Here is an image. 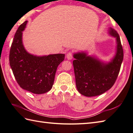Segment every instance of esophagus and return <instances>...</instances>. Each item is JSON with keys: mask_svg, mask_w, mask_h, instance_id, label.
<instances>
[{"mask_svg": "<svg viewBox=\"0 0 133 133\" xmlns=\"http://www.w3.org/2000/svg\"><path fill=\"white\" fill-rule=\"evenodd\" d=\"M73 58V55L71 52H68L66 54V58L68 60H71Z\"/></svg>", "mask_w": 133, "mask_h": 133, "instance_id": "obj_1", "label": "esophagus"}]
</instances>
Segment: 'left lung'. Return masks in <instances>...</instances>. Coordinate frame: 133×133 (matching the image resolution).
I'll use <instances>...</instances> for the list:
<instances>
[{
	"mask_svg": "<svg viewBox=\"0 0 133 133\" xmlns=\"http://www.w3.org/2000/svg\"><path fill=\"white\" fill-rule=\"evenodd\" d=\"M109 35L116 39V51L109 61H105L86 51L74 53V72L77 91L83 96L94 97L113 86L123 59V51L119 34L109 27Z\"/></svg>",
	"mask_w": 133,
	"mask_h": 133,
	"instance_id": "1",
	"label": "left lung"
}]
</instances>
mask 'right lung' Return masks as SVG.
I'll list each match as a JSON object with an SVG mask.
<instances>
[{"label": "right lung", "mask_w": 133, "mask_h": 133, "mask_svg": "<svg viewBox=\"0 0 133 133\" xmlns=\"http://www.w3.org/2000/svg\"><path fill=\"white\" fill-rule=\"evenodd\" d=\"M27 21L17 29L10 51V65L16 81L22 89L41 94L50 91L54 84L57 67L64 54L36 56L28 52L22 42V32Z\"/></svg>", "instance_id": "right-lung-1"}]
</instances>
